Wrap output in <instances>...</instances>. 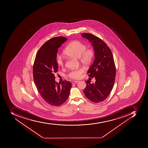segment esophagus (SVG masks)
Wrapping results in <instances>:
<instances>
[{
    "mask_svg": "<svg viewBox=\"0 0 148 148\" xmlns=\"http://www.w3.org/2000/svg\"><path fill=\"white\" fill-rule=\"evenodd\" d=\"M78 81H73V82H72V84H76V83H78Z\"/></svg>",
    "mask_w": 148,
    "mask_h": 148,
    "instance_id": "obj_1",
    "label": "esophagus"
}]
</instances>
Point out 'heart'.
Masks as SVG:
<instances>
[{
	"mask_svg": "<svg viewBox=\"0 0 148 148\" xmlns=\"http://www.w3.org/2000/svg\"><path fill=\"white\" fill-rule=\"evenodd\" d=\"M64 53L65 55L68 56L79 58L82 64L85 66L90 64L94 56V51L90 48L86 49V45L78 40H75L69 44L64 50ZM56 61L60 66L64 65V59L60 55H57ZM83 72L84 69L82 68L73 70L69 73V77L74 79H78L81 77Z\"/></svg>",
	"mask_w": 148,
	"mask_h": 148,
	"instance_id": "b5f03b06",
	"label": "heart"
}]
</instances>
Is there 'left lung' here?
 <instances>
[{
	"label": "left lung",
	"mask_w": 148,
	"mask_h": 148,
	"mask_svg": "<svg viewBox=\"0 0 148 148\" xmlns=\"http://www.w3.org/2000/svg\"><path fill=\"white\" fill-rule=\"evenodd\" d=\"M81 34L91 42L94 48L95 59L88 73L96 80L92 84L90 81H85L87 86L84 93L92 102H102L110 95L115 81L116 69L113 54L110 47L101 38L91 34Z\"/></svg>",
	"instance_id": "left-lung-1"
}]
</instances>
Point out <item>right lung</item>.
<instances>
[{"label": "right lung", "instance_id": "add662e5", "mask_svg": "<svg viewBox=\"0 0 148 148\" xmlns=\"http://www.w3.org/2000/svg\"><path fill=\"white\" fill-rule=\"evenodd\" d=\"M63 37L53 38L45 43L37 53L33 66V76L40 95L51 106H60L69 97L72 84L69 81L56 82L57 72V53L58 48L66 41Z\"/></svg>", "mask_w": 148, "mask_h": 148}]
</instances>
